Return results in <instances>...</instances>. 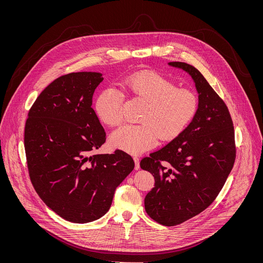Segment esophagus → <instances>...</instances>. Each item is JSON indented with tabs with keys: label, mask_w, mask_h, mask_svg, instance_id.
Listing matches in <instances>:
<instances>
[{
	"label": "esophagus",
	"mask_w": 263,
	"mask_h": 263,
	"mask_svg": "<svg viewBox=\"0 0 263 263\" xmlns=\"http://www.w3.org/2000/svg\"><path fill=\"white\" fill-rule=\"evenodd\" d=\"M133 159H134V162H135V170H139L140 168V159H139V157L135 156Z\"/></svg>",
	"instance_id": "esophagus-1"
}]
</instances>
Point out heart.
Masks as SVG:
<instances>
[{"label": "heart", "instance_id": "b5f03b06", "mask_svg": "<svg viewBox=\"0 0 263 263\" xmlns=\"http://www.w3.org/2000/svg\"><path fill=\"white\" fill-rule=\"evenodd\" d=\"M121 87L132 97L146 102L140 124H127L113 132L110 142L115 148L130 154L150 150L158 143L180 135L198 110V97L191 89L176 88L166 77L143 72L126 77ZM124 96L115 88L102 90L96 101V111L106 125L115 127L123 121Z\"/></svg>", "mask_w": 263, "mask_h": 263}]
</instances>
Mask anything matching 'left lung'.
Here are the masks:
<instances>
[{"instance_id": "8db88e82", "label": "left lung", "mask_w": 263, "mask_h": 263, "mask_svg": "<svg viewBox=\"0 0 263 263\" xmlns=\"http://www.w3.org/2000/svg\"><path fill=\"white\" fill-rule=\"evenodd\" d=\"M192 78L198 110L186 129L140 166L155 177L146 212L163 226L178 225L204 211L224 186L236 160L233 120L223 100L193 66L170 62Z\"/></svg>"}]
</instances>
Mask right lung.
Here are the masks:
<instances>
[{
  "mask_svg": "<svg viewBox=\"0 0 263 263\" xmlns=\"http://www.w3.org/2000/svg\"><path fill=\"white\" fill-rule=\"evenodd\" d=\"M102 80L96 72L59 77L38 96L25 122L31 183L50 209L73 223H88L107 212L115 189L135 166L123 151L91 153L106 139L91 107Z\"/></svg>",
  "mask_w": 263,
  "mask_h": 263,
  "instance_id": "1",
  "label": "right lung"
}]
</instances>
